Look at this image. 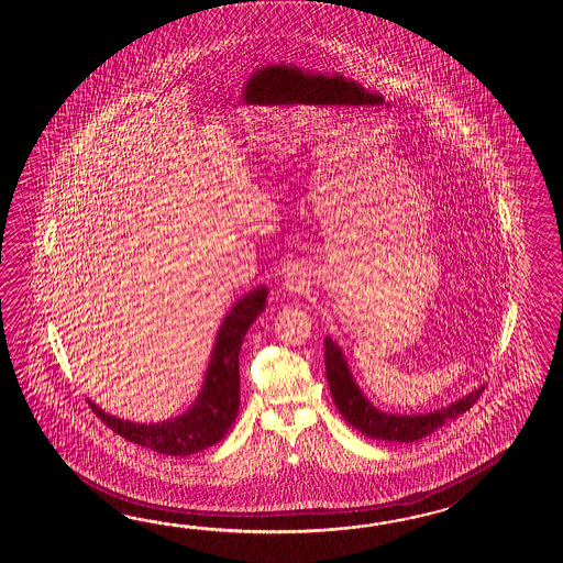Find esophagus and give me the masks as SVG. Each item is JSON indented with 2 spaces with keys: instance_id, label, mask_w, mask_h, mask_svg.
Listing matches in <instances>:
<instances>
[{
  "instance_id": "1",
  "label": "esophagus",
  "mask_w": 563,
  "mask_h": 563,
  "mask_svg": "<svg viewBox=\"0 0 563 563\" xmlns=\"http://www.w3.org/2000/svg\"><path fill=\"white\" fill-rule=\"evenodd\" d=\"M284 286L289 291H299V289H303L306 286V282H303V277L296 269H289L286 274V279H284Z\"/></svg>"
}]
</instances>
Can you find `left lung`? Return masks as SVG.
<instances>
[{
  "mask_svg": "<svg viewBox=\"0 0 563 563\" xmlns=\"http://www.w3.org/2000/svg\"><path fill=\"white\" fill-rule=\"evenodd\" d=\"M323 346H325L323 352L325 376H328L335 407L347 420V424H352L362 434L378 441L412 443V441L424 439L427 434L443 427L446 420H455L459 415L467 412L485 390V386H478L475 393H471L465 398H459L453 405L427 415H388L378 410L366 396L362 395L358 384L352 378V372L347 368L346 358L334 340L325 338Z\"/></svg>",
  "mask_w": 563,
  "mask_h": 563,
  "instance_id": "obj_1",
  "label": "left lung"
}]
</instances>
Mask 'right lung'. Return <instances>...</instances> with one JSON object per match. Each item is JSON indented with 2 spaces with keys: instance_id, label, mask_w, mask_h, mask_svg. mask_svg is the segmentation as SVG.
I'll return each instance as SVG.
<instances>
[{
  "instance_id": "right-lung-1",
  "label": "right lung",
  "mask_w": 563,
  "mask_h": 563,
  "mask_svg": "<svg viewBox=\"0 0 563 563\" xmlns=\"http://www.w3.org/2000/svg\"><path fill=\"white\" fill-rule=\"evenodd\" d=\"M267 287H257L241 298L217 332L216 347L199 398L177 419L139 424L110 417L88 400L96 417L126 441L161 455L185 456L213 446L228 434L240 410V352L243 338L265 310Z\"/></svg>"
}]
</instances>
